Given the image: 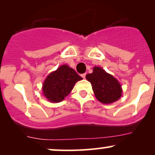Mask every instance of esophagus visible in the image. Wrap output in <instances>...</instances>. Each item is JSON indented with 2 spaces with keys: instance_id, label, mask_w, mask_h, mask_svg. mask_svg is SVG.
Returning a JSON list of instances; mask_svg holds the SVG:
<instances>
[{
  "instance_id": "1",
  "label": "esophagus",
  "mask_w": 155,
  "mask_h": 155,
  "mask_svg": "<svg viewBox=\"0 0 155 155\" xmlns=\"http://www.w3.org/2000/svg\"><path fill=\"white\" fill-rule=\"evenodd\" d=\"M81 76L83 79H85V77H86V74H82Z\"/></svg>"
}]
</instances>
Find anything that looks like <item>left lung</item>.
<instances>
[{
  "label": "left lung",
  "instance_id": "left-lung-1",
  "mask_svg": "<svg viewBox=\"0 0 155 155\" xmlns=\"http://www.w3.org/2000/svg\"><path fill=\"white\" fill-rule=\"evenodd\" d=\"M86 79L91 83L96 98L102 104H111L122 96V87L118 80L100 67H94Z\"/></svg>",
  "mask_w": 155,
  "mask_h": 155
}]
</instances>
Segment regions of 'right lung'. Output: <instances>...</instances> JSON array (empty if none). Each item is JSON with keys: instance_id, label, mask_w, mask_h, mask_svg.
<instances>
[{"instance_id": "right-lung-1", "label": "right lung", "mask_w": 155, "mask_h": 155, "mask_svg": "<svg viewBox=\"0 0 155 155\" xmlns=\"http://www.w3.org/2000/svg\"><path fill=\"white\" fill-rule=\"evenodd\" d=\"M81 79L82 78L68 65H61L49 74L44 81L42 87L44 95L50 102H60L70 93L76 82Z\"/></svg>"}]
</instances>
